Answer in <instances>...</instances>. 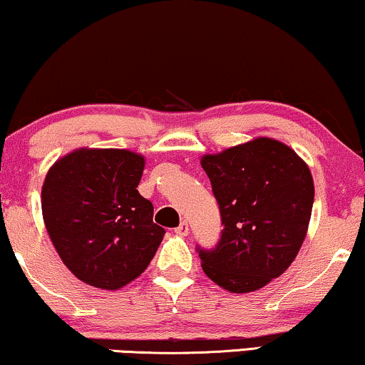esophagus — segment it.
Instances as JSON below:
<instances>
[{
	"label": "esophagus",
	"mask_w": 365,
	"mask_h": 365,
	"mask_svg": "<svg viewBox=\"0 0 365 365\" xmlns=\"http://www.w3.org/2000/svg\"><path fill=\"white\" fill-rule=\"evenodd\" d=\"M175 232L180 234V236H187V234H188V222H187V220H182L178 227L175 229Z\"/></svg>",
	"instance_id": "esophagus-1"
}]
</instances>
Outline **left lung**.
Instances as JSON below:
<instances>
[{
	"label": "left lung",
	"instance_id": "1",
	"mask_svg": "<svg viewBox=\"0 0 365 365\" xmlns=\"http://www.w3.org/2000/svg\"><path fill=\"white\" fill-rule=\"evenodd\" d=\"M222 220L215 247L197 246L202 269L232 293L256 292L297 257L310 222L313 178L283 143L256 138L202 158Z\"/></svg>",
	"mask_w": 365,
	"mask_h": 365
}]
</instances>
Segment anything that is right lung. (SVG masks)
<instances>
[{"instance_id": "add662e5", "label": "right lung", "mask_w": 365, "mask_h": 365, "mask_svg": "<svg viewBox=\"0 0 365 365\" xmlns=\"http://www.w3.org/2000/svg\"><path fill=\"white\" fill-rule=\"evenodd\" d=\"M145 158L128 150H77L45 177L41 212L60 259L84 283L118 289L153 259L165 229L138 185Z\"/></svg>"}]
</instances>
